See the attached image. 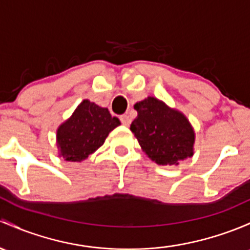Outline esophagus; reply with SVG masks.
Segmentation results:
<instances>
[{
    "mask_svg": "<svg viewBox=\"0 0 250 250\" xmlns=\"http://www.w3.org/2000/svg\"><path fill=\"white\" fill-rule=\"evenodd\" d=\"M121 122H122V125H130V117L128 116V115H122V116L120 117Z\"/></svg>",
    "mask_w": 250,
    "mask_h": 250,
    "instance_id": "esophagus-1",
    "label": "esophagus"
}]
</instances>
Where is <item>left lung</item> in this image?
Listing matches in <instances>:
<instances>
[{
  "mask_svg": "<svg viewBox=\"0 0 250 250\" xmlns=\"http://www.w3.org/2000/svg\"><path fill=\"white\" fill-rule=\"evenodd\" d=\"M138 116L130 130L141 149L158 165H178L194 154L195 132L183 112L147 97L134 105Z\"/></svg>",
  "mask_w": 250,
  "mask_h": 250,
  "instance_id": "1",
  "label": "left lung"
}]
</instances>
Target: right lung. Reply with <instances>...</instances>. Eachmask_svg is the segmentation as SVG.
Returning <instances> with one entry per match:
<instances>
[{
  "label": "right lung",
  "mask_w": 250,
  "mask_h": 250,
  "mask_svg": "<svg viewBox=\"0 0 250 250\" xmlns=\"http://www.w3.org/2000/svg\"><path fill=\"white\" fill-rule=\"evenodd\" d=\"M120 125V120L112 117L106 107L83 99L72 116L57 128L59 157L67 162H83L103 145L109 133Z\"/></svg>",
  "instance_id": "add662e5"
}]
</instances>
